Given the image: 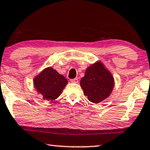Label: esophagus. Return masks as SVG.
Instances as JSON below:
<instances>
[{
	"label": "esophagus",
	"mask_w": 150,
	"mask_h": 150,
	"mask_svg": "<svg viewBox=\"0 0 150 150\" xmlns=\"http://www.w3.org/2000/svg\"><path fill=\"white\" fill-rule=\"evenodd\" d=\"M71 83H77L79 82V79H77V78L74 79H71Z\"/></svg>",
	"instance_id": "esophagus-1"
}]
</instances>
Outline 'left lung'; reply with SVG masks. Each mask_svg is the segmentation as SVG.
Segmentation results:
<instances>
[{
	"instance_id": "obj_1",
	"label": "left lung",
	"mask_w": 150,
	"mask_h": 150,
	"mask_svg": "<svg viewBox=\"0 0 150 150\" xmlns=\"http://www.w3.org/2000/svg\"><path fill=\"white\" fill-rule=\"evenodd\" d=\"M80 86L89 101L98 103L107 99L112 93L115 80L104 64L97 61L87 67Z\"/></svg>"
}]
</instances>
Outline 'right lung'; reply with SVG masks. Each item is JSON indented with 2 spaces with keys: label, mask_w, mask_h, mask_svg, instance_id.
Segmentation results:
<instances>
[{
  "label": "right lung",
  "mask_w": 150,
  "mask_h": 150,
  "mask_svg": "<svg viewBox=\"0 0 150 150\" xmlns=\"http://www.w3.org/2000/svg\"><path fill=\"white\" fill-rule=\"evenodd\" d=\"M68 83L67 79L52 67L45 68L33 79V86L38 95L47 101H55Z\"/></svg>",
  "instance_id": "1"
}]
</instances>
